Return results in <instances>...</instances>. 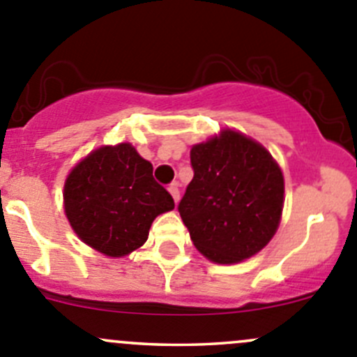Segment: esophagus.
<instances>
[{
  "mask_svg": "<svg viewBox=\"0 0 357 357\" xmlns=\"http://www.w3.org/2000/svg\"><path fill=\"white\" fill-rule=\"evenodd\" d=\"M169 193H171V197L174 199L176 204H178L179 200V188H178V183H172L171 186H169Z\"/></svg>",
  "mask_w": 357,
  "mask_h": 357,
  "instance_id": "34e87169",
  "label": "esophagus"
}]
</instances>
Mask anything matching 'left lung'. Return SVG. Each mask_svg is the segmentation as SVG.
<instances>
[{"mask_svg": "<svg viewBox=\"0 0 357 357\" xmlns=\"http://www.w3.org/2000/svg\"><path fill=\"white\" fill-rule=\"evenodd\" d=\"M193 179L178 205L192 242L218 264L262 250L275 236L285 183L271 153L233 129L192 146Z\"/></svg>", "mask_w": 357, "mask_h": 357, "instance_id": "left-lung-1", "label": "left lung"}]
</instances>
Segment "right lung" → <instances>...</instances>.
Masks as SVG:
<instances>
[{"instance_id": "add662e5", "label": "right lung", "mask_w": 357, "mask_h": 357, "mask_svg": "<svg viewBox=\"0 0 357 357\" xmlns=\"http://www.w3.org/2000/svg\"><path fill=\"white\" fill-rule=\"evenodd\" d=\"M66 215L75 235L91 248L122 257L149 238L158 214L174 208L153 167L132 145L100 146L82 158L63 186Z\"/></svg>"}]
</instances>
